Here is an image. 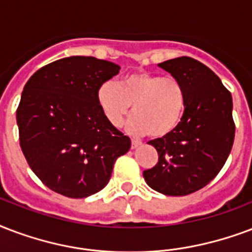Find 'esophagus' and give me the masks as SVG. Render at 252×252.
I'll list each match as a JSON object with an SVG mask.
<instances>
[{
	"label": "esophagus",
	"instance_id": "obj_1",
	"mask_svg": "<svg viewBox=\"0 0 252 252\" xmlns=\"http://www.w3.org/2000/svg\"><path fill=\"white\" fill-rule=\"evenodd\" d=\"M140 145H141V141H139V140H132V149H136Z\"/></svg>",
	"mask_w": 252,
	"mask_h": 252
}]
</instances>
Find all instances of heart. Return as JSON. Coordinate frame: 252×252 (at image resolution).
<instances>
[{"label":"heart","mask_w":252,"mask_h":252,"mask_svg":"<svg viewBox=\"0 0 252 252\" xmlns=\"http://www.w3.org/2000/svg\"><path fill=\"white\" fill-rule=\"evenodd\" d=\"M97 103L111 126H120L132 105L134 113L124 126L126 132L164 137L181 122L186 99L185 90L176 78L139 71L124 76L119 83H101Z\"/></svg>","instance_id":"b5f03b06"}]
</instances>
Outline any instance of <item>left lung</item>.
Masks as SVG:
<instances>
[{
    "instance_id": "left-lung-1",
    "label": "left lung",
    "mask_w": 252,
    "mask_h": 252,
    "mask_svg": "<svg viewBox=\"0 0 252 252\" xmlns=\"http://www.w3.org/2000/svg\"><path fill=\"white\" fill-rule=\"evenodd\" d=\"M185 90V111L170 133L149 141L158 162L144 170L152 189L186 195L202 189L223 168L235 136L233 97L203 63L181 57L158 63Z\"/></svg>"
}]
</instances>
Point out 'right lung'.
Masks as SVG:
<instances>
[{
    "instance_id": "right-lung-1",
    "label": "right lung",
    "mask_w": 252,
    "mask_h": 252,
    "mask_svg": "<svg viewBox=\"0 0 252 252\" xmlns=\"http://www.w3.org/2000/svg\"><path fill=\"white\" fill-rule=\"evenodd\" d=\"M116 63L67 57L42 67L25 84L17 109L24 156L47 188L86 198L108 184L115 161L130 148L97 103L101 83L119 74Z\"/></svg>"
}]
</instances>
